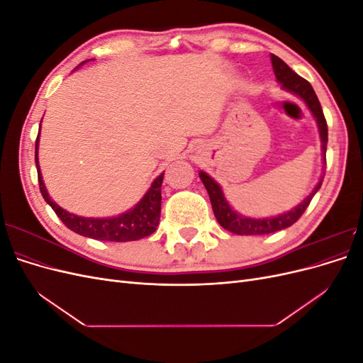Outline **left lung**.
Masks as SVG:
<instances>
[{"label":"left lung","mask_w":363,"mask_h":363,"mask_svg":"<svg viewBox=\"0 0 363 363\" xmlns=\"http://www.w3.org/2000/svg\"><path fill=\"white\" fill-rule=\"evenodd\" d=\"M271 62H272L274 74H276L277 80L281 83L284 89H288L292 94L298 95L301 100L307 104V107L311 108L312 115L315 116L318 128H320V136H321V142H323V160L325 164V151H327V140H328L327 121L324 118L323 107L320 104V100H318L313 87L311 86L309 82L304 80L303 77L295 74L280 57L271 54ZM324 175H325V167H324L323 177ZM323 177H321L320 183L316 184V188L311 192V195L307 196V199L301 204L294 207L291 212L281 213V215L274 216V218L252 219V218H245L242 215L236 213L233 208L228 206L227 200L224 199V194H223L221 188H219V184L213 179L208 177L206 172H203V171L200 172V179H201L203 184L206 186L208 199H211L213 213H215V218L218 219V223L221 224L225 230H228V232H232L235 235H242V236L274 233V232H279V230L291 227L294 223L298 221L300 216L307 208V206L311 204L313 195L320 191L321 184H323Z\"/></svg>","instance_id":"left-lung-1"}]
</instances>
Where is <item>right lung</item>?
<instances>
[{
  "label": "right lung",
  "mask_w": 363,
  "mask_h": 363,
  "mask_svg": "<svg viewBox=\"0 0 363 363\" xmlns=\"http://www.w3.org/2000/svg\"><path fill=\"white\" fill-rule=\"evenodd\" d=\"M38 145H39V135L36 139L35 148V160L38 168V180L40 194L56 215L60 218V221L67 225L77 235L86 238H92L96 240H111V242H128V240H138L151 233L156 232V227L160 219V204H162V182L163 174L152 182L151 188L131 211L113 216V218H83L77 216L65 211L60 206L54 203L43 184L39 162H38Z\"/></svg>",
  "instance_id": "right-lung-1"
}]
</instances>
